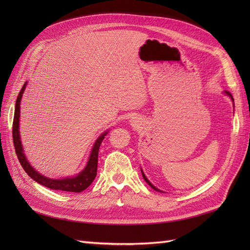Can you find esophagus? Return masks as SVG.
Segmentation results:
<instances>
[{
  "label": "esophagus",
  "mask_w": 250,
  "mask_h": 250,
  "mask_svg": "<svg viewBox=\"0 0 250 250\" xmlns=\"http://www.w3.org/2000/svg\"><path fill=\"white\" fill-rule=\"evenodd\" d=\"M130 123L132 126H138L139 125V121L138 120H131Z\"/></svg>",
  "instance_id": "obj_1"
}]
</instances>
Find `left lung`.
I'll return each instance as SVG.
<instances>
[{"label": "left lung", "mask_w": 250, "mask_h": 250, "mask_svg": "<svg viewBox=\"0 0 250 250\" xmlns=\"http://www.w3.org/2000/svg\"><path fill=\"white\" fill-rule=\"evenodd\" d=\"M225 94H226V95H228V96H229V97H230V99H231V100L233 101V98H232V96H231V94H230L229 92H228V90H225ZM142 175H143V178H144V179H145V181H146V183H147V184H148V185H149V186H150L151 188H153V190H155V191H157V192H162V193H163V191H161V190H158V188H155V187H154V186H153L152 184H151V183H150V181H149V180L147 179V177L145 176V174H144L143 170H142Z\"/></svg>", "instance_id": "1"}]
</instances>
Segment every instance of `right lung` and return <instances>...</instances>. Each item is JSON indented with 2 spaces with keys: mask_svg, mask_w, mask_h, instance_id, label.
Returning <instances> with one entry per match:
<instances>
[{
  "mask_svg": "<svg viewBox=\"0 0 250 250\" xmlns=\"http://www.w3.org/2000/svg\"><path fill=\"white\" fill-rule=\"evenodd\" d=\"M27 83L22 85L21 92L17 98L16 102V110H14V117H13V124H12V137H13V145L14 149H16V153L18 155L19 161L21 165L22 169L28 175L34 179L36 183H39L44 187H47L51 190H60V191H65V192H75L79 193L84 191L87 188L90 184L93 183L96 175H97V168H98V153H99V148L102 141L104 140V137L107 134V131L102 133L98 140L96 141L95 145L93 147L92 152L89 155V160L85 166V168L83 169L77 176L75 177H66L62 179H52L48 178L46 176L42 175L37 171H35L32 166L29 164L27 158L24 154V151H22L21 147V142L20 138V131H19V126H20V105L22 93H24L25 87Z\"/></svg>",
  "mask_w": 250,
  "mask_h": 250,
  "instance_id": "obj_1",
  "label": "right lung"
}]
</instances>
